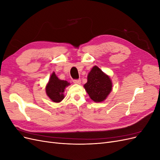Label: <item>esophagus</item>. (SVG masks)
<instances>
[{"mask_svg": "<svg viewBox=\"0 0 160 160\" xmlns=\"http://www.w3.org/2000/svg\"><path fill=\"white\" fill-rule=\"evenodd\" d=\"M72 81H73V83L75 84H80L81 83V79H74Z\"/></svg>", "mask_w": 160, "mask_h": 160, "instance_id": "34e87169", "label": "esophagus"}]
</instances>
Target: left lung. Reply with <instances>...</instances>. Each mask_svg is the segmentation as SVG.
<instances>
[{
  "label": "left lung",
  "instance_id": "8db88e82",
  "mask_svg": "<svg viewBox=\"0 0 160 160\" xmlns=\"http://www.w3.org/2000/svg\"><path fill=\"white\" fill-rule=\"evenodd\" d=\"M84 88L92 100L95 102H102L112 90V82L108 75L98 67L94 66L89 72L88 82Z\"/></svg>",
  "mask_w": 160,
  "mask_h": 160
}]
</instances>
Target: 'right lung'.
Listing matches in <instances>:
<instances>
[{"instance_id": "add662e5", "label": "right lung", "mask_w": 160, "mask_h": 160, "mask_svg": "<svg viewBox=\"0 0 160 160\" xmlns=\"http://www.w3.org/2000/svg\"><path fill=\"white\" fill-rule=\"evenodd\" d=\"M69 85L67 81L59 79L53 72L46 85V93L53 102L59 103L64 99L65 89Z\"/></svg>"}]
</instances>
